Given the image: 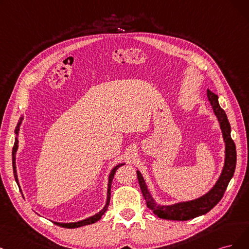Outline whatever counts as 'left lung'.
I'll list each match as a JSON object with an SVG mask.
<instances>
[{
  "label": "left lung",
  "instance_id": "obj_1",
  "mask_svg": "<svg viewBox=\"0 0 249 249\" xmlns=\"http://www.w3.org/2000/svg\"><path fill=\"white\" fill-rule=\"evenodd\" d=\"M207 98L211 103L216 118L218 119L223 140L224 142H226V159H224V165L221 175L217 182L215 183V185L212 187V189L208 191L203 196L196 198L194 200H188V202H182L170 206H160L156 204L154 198L152 197L147 188L146 182L143 180L140 171H136L142 194L146 199L147 207L153 211V213L157 215L159 218L183 221L196 218L197 216L208 213L222 198L224 191H226L229 185V182L232 178V176H234L237 154L235 142L231 138V126L228 117L219 106L217 95L214 94L210 90H207Z\"/></svg>",
  "mask_w": 249,
  "mask_h": 249
}]
</instances>
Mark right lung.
Wrapping results in <instances>:
<instances>
[{
	"label": "right lung",
	"mask_w": 249,
	"mask_h": 249,
	"mask_svg": "<svg viewBox=\"0 0 249 249\" xmlns=\"http://www.w3.org/2000/svg\"><path fill=\"white\" fill-rule=\"evenodd\" d=\"M22 117L19 119V121L17 125V127H15V134H17V136H15V141H14V146H13V149H12V165H13V174H14V179L15 181H17L18 185L19 187V183H18V173H17V164H15V155H17V151L18 149V132H19V127H20V124H21V121H22ZM124 163L122 164H118L116 165L113 170H111L110 174H109V177H108V185H107V204L106 206L103 207V209L101 211H99L97 214H95L93 216H91V217L89 218H86L84 220H81V221H77V222H69V223H62V222H55L53 221L54 224H57V226L59 227H62V228H66V229H75V228H79V227H84V226H87V224H91V223H95L96 221H98L101 217L102 215L106 213V211L107 210V207L109 205V199H110V187H111V182H113V179H114V176L116 174V171L118 170V168L123 165ZM20 188V187H19Z\"/></svg>",
	"instance_id": "add662e5"
}]
</instances>
